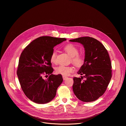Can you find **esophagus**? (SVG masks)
I'll use <instances>...</instances> for the list:
<instances>
[{"label":"esophagus","instance_id":"esophagus-1","mask_svg":"<svg viewBox=\"0 0 126 126\" xmlns=\"http://www.w3.org/2000/svg\"><path fill=\"white\" fill-rule=\"evenodd\" d=\"M63 79L64 80H65L67 78V77H66V76H63Z\"/></svg>","mask_w":126,"mask_h":126}]
</instances>
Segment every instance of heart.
<instances>
[{"mask_svg":"<svg viewBox=\"0 0 126 126\" xmlns=\"http://www.w3.org/2000/svg\"><path fill=\"white\" fill-rule=\"evenodd\" d=\"M65 52L71 57L72 63L77 66H81L84 63L85 58L83 55L79 54L78 48L72 44L66 46L64 47ZM50 61L53 63H57V53L52 52L50 56ZM56 72L63 76H68L74 72V69L72 66L60 65L56 68Z\"/></svg>","mask_w":126,"mask_h":126,"instance_id":"heart-1","label":"heart"}]
</instances>
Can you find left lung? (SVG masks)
I'll list each match as a JSON object with an SVG mask.
<instances>
[{
  "instance_id": "left-lung-1",
  "label": "left lung",
  "mask_w": 126,
  "mask_h": 126,
  "mask_svg": "<svg viewBox=\"0 0 126 126\" xmlns=\"http://www.w3.org/2000/svg\"><path fill=\"white\" fill-rule=\"evenodd\" d=\"M69 41L81 44L85 50L84 63L78 72L84 76L73 78L74 93L83 102L94 101L103 95L111 78V64L108 51L99 41L90 37ZM83 77L85 80L82 81Z\"/></svg>"
}]
</instances>
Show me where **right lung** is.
Masks as SVG:
<instances>
[{
    "mask_svg": "<svg viewBox=\"0 0 126 126\" xmlns=\"http://www.w3.org/2000/svg\"><path fill=\"white\" fill-rule=\"evenodd\" d=\"M66 40L51 36L40 37L27 46L21 54L17 70L18 80L25 95L33 102L46 104L55 97L63 79L61 74H52L50 56L54 47ZM44 74L50 76L44 79Z\"/></svg>",
    "mask_w": 126,
    "mask_h": 126,
    "instance_id": "1",
    "label": "right lung"
}]
</instances>
